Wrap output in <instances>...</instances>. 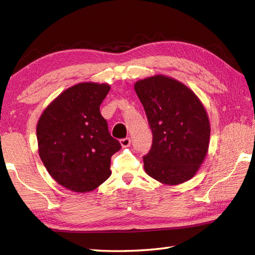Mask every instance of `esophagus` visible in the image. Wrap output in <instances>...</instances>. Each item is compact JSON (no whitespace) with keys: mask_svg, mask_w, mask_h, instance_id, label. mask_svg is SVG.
<instances>
[{"mask_svg":"<svg viewBox=\"0 0 255 255\" xmlns=\"http://www.w3.org/2000/svg\"><path fill=\"white\" fill-rule=\"evenodd\" d=\"M130 143H131V139L129 138V137H127V138H124V139H122V140H121V144H122V147H123V148H127V147H129V145H130Z\"/></svg>","mask_w":255,"mask_h":255,"instance_id":"esophagus-1","label":"esophagus"}]
</instances>
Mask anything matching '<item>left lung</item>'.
I'll return each mask as SVG.
<instances>
[{"instance_id": "8db88e82", "label": "left lung", "mask_w": 255, "mask_h": 255, "mask_svg": "<svg viewBox=\"0 0 255 255\" xmlns=\"http://www.w3.org/2000/svg\"><path fill=\"white\" fill-rule=\"evenodd\" d=\"M134 91L147 114L152 147L144 171L164 185L182 184L196 174L208 152L210 123L198 96L163 74L139 80Z\"/></svg>"}]
</instances>
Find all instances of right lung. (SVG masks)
<instances>
[{
  "label": "right lung",
  "instance_id": "obj_1",
  "mask_svg": "<svg viewBox=\"0 0 255 255\" xmlns=\"http://www.w3.org/2000/svg\"><path fill=\"white\" fill-rule=\"evenodd\" d=\"M110 90L107 83L75 84L38 119V153L53 180L69 191H94L112 174L111 158L122 145L100 112Z\"/></svg>",
  "mask_w": 255,
  "mask_h": 255
}]
</instances>
